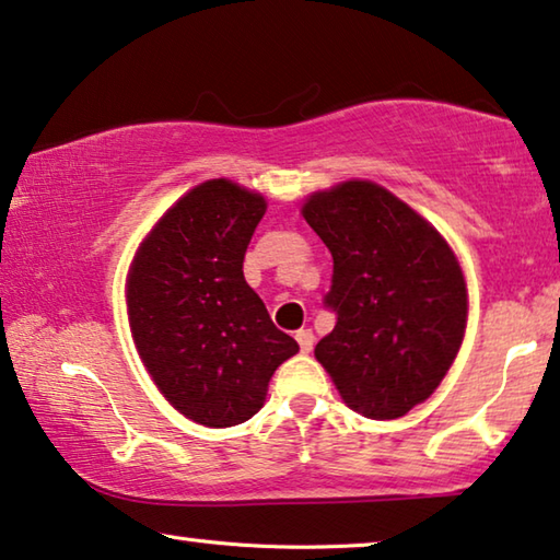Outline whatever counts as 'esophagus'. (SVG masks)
Segmentation results:
<instances>
[{
	"label": "esophagus",
	"instance_id": "34e87169",
	"mask_svg": "<svg viewBox=\"0 0 560 560\" xmlns=\"http://www.w3.org/2000/svg\"><path fill=\"white\" fill-rule=\"evenodd\" d=\"M296 341H299V349H302L304 354H308L314 349V334L312 329H299L296 331Z\"/></svg>",
	"mask_w": 560,
	"mask_h": 560
}]
</instances>
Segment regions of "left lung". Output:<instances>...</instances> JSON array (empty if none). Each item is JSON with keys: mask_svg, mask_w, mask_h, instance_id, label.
I'll return each mask as SVG.
<instances>
[{"mask_svg": "<svg viewBox=\"0 0 560 560\" xmlns=\"http://www.w3.org/2000/svg\"><path fill=\"white\" fill-rule=\"evenodd\" d=\"M334 258L324 306L337 316L314 354L354 412L395 420L428 399L460 349L467 291L445 238L370 180L302 208Z\"/></svg>", "mask_w": 560, "mask_h": 560, "instance_id": "obj_1", "label": "left lung"}]
</instances>
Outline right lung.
<instances>
[{
  "mask_svg": "<svg viewBox=\"0 0 560 560\" xmlns=\"http://www.w3.org/2000/svg\"><path fill=\"white\" fill-rule=\"evenodd\" d=\"M266 200L226 178L183 196L143 241L128 277L138 354L163 397L206 428L261 410L281 362L299 352L244 279Z\"/></svg>",
  "mask_w": 560,
  "mask_h": 560,
  "instance_id": "add662e5",
  "label": "right lung"
}]
</instances>
